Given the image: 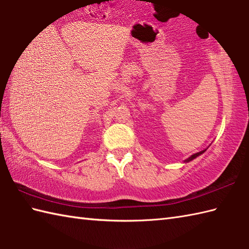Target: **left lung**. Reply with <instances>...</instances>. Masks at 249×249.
<instances>
[{
	"label": "left lung",
	"instance_id": "left-lung-1",
	"mask_svg": "<svg viewBox=\"0 0 249 249\" xmlns=\"http://www.w3.org/2000/svg\"><path fill=\"white\" fill-rule=\"evenodd\" d=\"M206 150H203V151H201V152H199V153H196V154H194V155H192V156H190L189 158H187V160H185V161H190V160H194V158H196V157H197V156H199V155H201V154H202V153H204Z\"/></svg>",
	"mask_w": 249,
	"mask_h": 249
}]
</instances>
